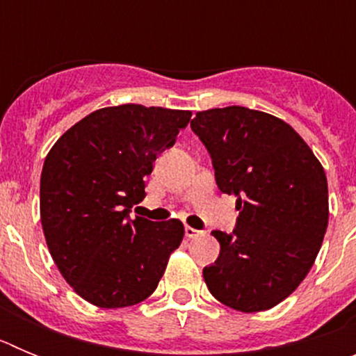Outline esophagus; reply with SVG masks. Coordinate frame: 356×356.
<instances>
[{
    "label": "esophagus",
    "instance_id": "obj_1",
    "mask_svg": "<svg viewBox=\"0 0 356 356\" xmlns=\"http://www.w3.org/2000/svg\"><path fill=\"white\" fill-rule=\"evenodd\" d=\"M200 235H201L200 229L193 228V226H185V237H188V238H196V237H200Z\"/></svg>",
    "mask_w": 356,
    "mask_h": 356
}]
</instances>
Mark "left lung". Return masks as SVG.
I'll return each instance as SVG.
<instances>
[{
	"label": "left lung",
	"instance_id": "obj_1",
	"mask_svg": "<svg viewBox=\"0 0 356 356\" xmlns=\"http://www.w3.org/2000/svg\"><path fill=\"white\" fill-rule=\"evenodd\" d=\"M191 128L210 153L219 191L237 196L234 232H212L221 251L203 269L207 287L234 310H269L298 289L321 250L325 169L291 124L260 110H203Z\"/></svg>",
	"mask_w": 356,
	"mask_h": 356
}]
</instances>
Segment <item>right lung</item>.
<instances>
[{
  "label": "right lung",
  "mask_w": 356,
  "mask_h": 356,
  "mask_svg": "<svg viewBox=\"0 0 356 356\" xmlns=\"http://www.w3.org/2000/svg\"><path fill=\"white\" fill-rule=\"evenodd\" d=\"M193 112L162 106L99 108L69 128L44 160L40 222L72 291L102 308L131 307L153 294L184 238L178 219H130L144 178L172 147Z\"/></svg>",
  "instance_id": "right-lung-1"
}]
</instances>
